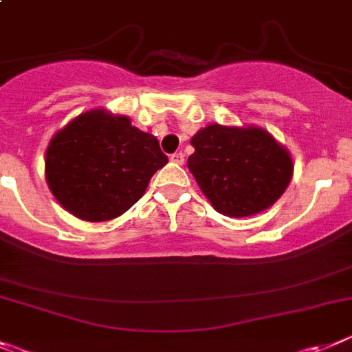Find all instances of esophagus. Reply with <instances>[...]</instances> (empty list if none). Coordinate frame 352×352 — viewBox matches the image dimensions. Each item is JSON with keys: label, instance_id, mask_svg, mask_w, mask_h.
<instances>
[{"label": "esophagus", "instance_id": "esophagus-1", "mask_svg": "<svg viewBox=\"0 0 352 352\" xmlns=\"http://www.w3.org/2000/svg\"><path fill=\"white\" fill-rule=\"evenodd\" d=\"M170 159L177 164H184V154H182V152H175V154H172V157Z\"/></svg>", "mask_w": 352, "mask_h": 352}]
</instances>
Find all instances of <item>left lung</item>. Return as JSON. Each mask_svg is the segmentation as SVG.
Returning <instances> with one entry per match:
<instances>
[{
	"mask_svg": "<svg viewBox=\"0 0 352 352\" xmlns=\"http://www.w3.org/2000/svg\"><path fill=\"white\" fill-rule=\"evenodd\" d=\"M189 172L218 212L244 218L271 207L292 177V159L258 127L212 124L191 138Z\"/></svg>",
	"mask_w": 352,
	"mask_h": 352,
	"instance_id": "1",
	"label": "left lung"
}]
</instances>
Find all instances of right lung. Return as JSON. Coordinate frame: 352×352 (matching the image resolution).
Masks as SVG:
<instances>
[{
	"mask_svg": "<svg viewBox=\"0 0 352 352\" xmlns=\"http://www.w3.org/2000/svg\"><path fill=\"white\" fill-rule=\"evenodd\" d=\"M166 163L152 134L133 127L129 118L96 109L79 115L51 140L45 179L70 214L108 221L133 207Z\"/></svg>",
	"mask_w": 352,
	"mask_h": 352,
	"instance_id": "right-lung-1",
	"label": "right lung"
}]
</instances>
